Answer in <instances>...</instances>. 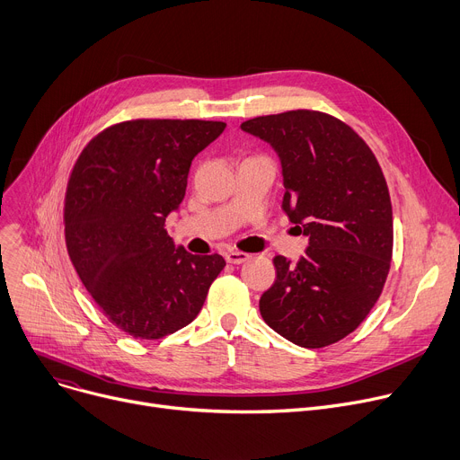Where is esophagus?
Masks as SVG:
<instances>
[{"instance_id": "1", "label": "esophagus", "mask_w": 460, "mask_h": 460, "mask_svg": "<svg viewBox=\"0 0 460 460\" xmlns=\"http://www.w3.org/2000/svg\"><path fill=\"white\" fill-rule=\"evenodd\" d=\"M250 259V255L248 253H243V252H227L226 253V261L227 262H231V264H242V262H246Z\"/></svg>"}]
</instances>
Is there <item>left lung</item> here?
<instances>
[{
  "instance_id": "8db88e82",
  "label": "left lung",
  "mask_w": 460,
  "mask_h": 460,
  "mask_svg": "<svg viewBox=\"0 0 460 460\" xmlns=\"http://www.w3.org/2000/svg\"><path fill=\"white\" fill-rule=\"evenodd\" d=\"M240 128L279 153L283 210L309 236L297 264L273 257L278 278L261 296V316L301 348L331 346L370 314L388 278L394 224L383 170L370 146L327 112L287 111Z\"/></svg>"
}]
</instances>
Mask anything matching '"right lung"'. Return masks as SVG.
Instances as JSON below:
<instances>
[{
  "label": "right lung",
  "instance_id": "1",
  "mask_svg": "<svg viewBox=\"0 0 460 460\" xmlns=\"http://www.w3.org/2000/svg\"><path fill=\"white\" fill-rule=\"evenodd\" d=\"M224 121L138 118L92 138L75 161L65 196L70 261L112 325L159 341L201 311L222 255L175 248L166 217L185 198L192 159Z\"/></svg>",
  "mask_w": 460,
  "mask_h": 460
}]
</instances>
